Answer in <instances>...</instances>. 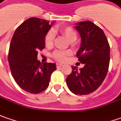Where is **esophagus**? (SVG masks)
<instances>
[{
    "mask_svg": "<svg viewBox=\"0 0 121 121\" xmlns=\"http://www.w3.org/2000/svg\"><path fill=\"white\" fill-rule=\"evenodd\" d=\"M63 65V64H60V63H57L56 64V67L57 68H60V67H61Z\"/></svg>",
    "mask_w": 121,
    "mask_h": 121,
    "instance_id": "obj_1",
    "label": "esophagus"
}]
</instances>
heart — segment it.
I'll use <instances>...</instances> for the list:
<instances>
[{"instance_id":"b5f03b06","label":"heart","mask_w":121,"mask_h":121,"mask_svg":"<svg viewBox=\"0 0 121 121\" xmlns=\"http://www.w3.org/2000/svg\"><path fill=\"white\" fill-rule=\"evenodd\" d=\"M59 31L70 42L72 45H74V41L77 39V33L71 27H65L63 28H60ZM55 39V35L52 30L48 31L44 36V43L46 47L50 48L53 44ZM71 54L70 52L66 51H61V50H56L53 53L52 57L58 61H64L66 60L67 57Z\"/></svg>"}]
</instances>
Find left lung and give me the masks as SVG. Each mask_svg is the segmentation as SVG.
<instances>
[{"label":"left lung","mask_w":121,"mask_h":121,"mask_svg":"<svg viewBox=\"0 0 121 121\" xmlns=\"http://www.w3.org/2000/svg\"><path fill=\"white\" fill-rule=\"evenodd\" d=\"M76 29L81 36V46L76 56L84 67L72 71L66 78L69 90L75 94L87 95L102 84L108 72L110 62V45L104 31L95 24L82 21Z\"/></svg>","instance_id":"8db88e82"}]
</instances>
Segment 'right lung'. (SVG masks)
Returning <instances> with one entry per match:
<instances>
[{
	"instance_id": "add662e5",
	"label": "right lung",
	"mask_w": 121,
	"mask_h": 121,
	"mask_svg": "<svg viewBox=\"0 0 121 121\" xmlns=\"http://www.w3.org/2000/svg\"><path fill=\"white\" fill-rule=\"evenodd\" d=\"M52 25L44 19L32 17L21 24L11 39L8 61L17 84L27 92L38 94L49 86L55 64L37 60V54L45 48L44 36Z\"/></svg>"
}]
</instances>
